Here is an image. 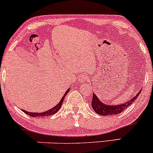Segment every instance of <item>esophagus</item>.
<instances>
[{
  "label": "esophagus",
  "mask_w": 153,
  "mask_h": 153,
  "mask_svg": "<svg viewBox=\"0 0 153 153\" xmlns=\"http://www.w3.org/2000/svg\"><path fill=\"white\" fill-rule=\"evenodd\" d=\"M87 80H88V78H87V77H85V76H82L81 78H80V82H85Z\"/></svg>",
  "instance_id": "obj_1"
}]
</instances>
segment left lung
Listing matches in <instances>:
<instances>
[{"mask_svg": "<svg viewBox=\"0 0 153 153\" xmlns=\"http://www.w3.org/2000/svg\"><path fill=\"white\" fill-rule=\"evenodd\" d=\"M142 90L138 91L134 97L131 98L130 100L125 101L124 103H120L118 105H108L106 103H103L99 100L98 96L95 94V93L93 94V99H92V108H94L96 114L102 116H108V115H117L118 114H120L122 112L125 108H127L129 105H131L137 98L138 97L140 92Z\"/></svg>", "mask_w": 153, "mask_h": 153, "instance_id": "obj_1", "label": "left lung"}]
</instances>
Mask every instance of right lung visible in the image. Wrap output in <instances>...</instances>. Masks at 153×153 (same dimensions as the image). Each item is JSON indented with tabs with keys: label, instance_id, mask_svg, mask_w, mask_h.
<instances>
[{
	"label": "right lung",
	"instance_id": "obj_1",
	"mask_svg": "<svg viewBox=\"0 0 153 153\" xmlns=\"http://www.w3.org/2000/svg\"><path fill=\"white\" fill-rule=\"evenodd\" d=\"M69 91H70V88H68V90L66 91V92L65 93L64 96H62V99H61L60 101H59V102L57 103V104L55 106H54L53 108H50V110H47V111L40 112V113H38V112H35V113H34H34H33V112L26 111L24 110V109H23L22 111L24 112V113L26 114L31 116V117H47V116H50V115L54 114L57 113V112L59 111V108H61V106H62V103H63V101H64V99H65V98L66 95L68 94Z\"/></svg>",
	"mask_w": 153,
	"mask_h": 153
}]
</instances>
